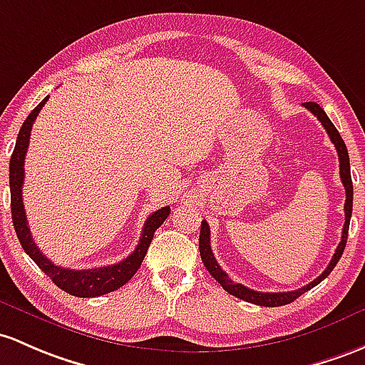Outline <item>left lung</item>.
Here are the masks:
<instances>
[{
	"label": "left lung",
	"mask_w": 365,
	"mask_h": 365,
	"mask_svg": "<svg viewBox=\"0 0 365 365\" xmlns=\"http://www.w3.org/2000/svg\"><path fill=\"white\" fill-rule=\"evenodd\" d=\"M304 108L308 111H312L313 115L319 118L320 123L324 125V128L327 130L329 137H331L332 144L336 146V151H338L339 156V175H341V181H343L344 191H346V200H344V226H343V235H341V242L336 249L334 256H332L331 262H329L327 268L324 269L322 275L317 277L315 280L309 282L308 285L304 287L297 289V291H291V292H257L252 291V289L245 287V285L237 284L230 278L228 273L217 264L215 261L212 249H210V228L207 225V221H202V228H200V242H198V249H200V256H202L203 264H205L207 272L212 275L215 280L221 284V287L225 289L226 292L233 294L235 297H240V299L247 301V303H254V304H259V307H284V304L292 303L294 299L304 294L309 289H313L315 285H319L320 282L324 280L329 273L334 269V266L338 264L339 257L343 256V250L346 247V238H348V228H350V217H351V207H354V184H351V174H350V158H348V150H346V144L344 140L341 139L338 128L332 125V121L329 120V116L325 115V111L320 108L317 103H304Z\"/></svg>",
	"instance_id": "left-lung-1"
}]
</instances>
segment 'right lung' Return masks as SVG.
I'll list each match as a JSON object with an SVG mask.
<instances>
[{
	"label": "right lung",
	"mask_w": 365,
	"mask_h": 365,
	"mask_svg": "<svg viewBox=\"0 0 365 365\" xmlns=\"http://www.w3.org/2000/svg\"><path fill=\"white\" fill-rule=\"evenodd\" d=\"M48 97L41 101L33 111L29 113L24 123H22L21 132L17 135V143H15V150L11 153L10 158V200H11V219H14V228L17 233L19 242H21L22 249L29 257L40 266L43 273H46L52 278L53 284L58 289L66 291L71 296L76 297H96L103 296V294L113 292L120 289L121 285L127 284L132 277L135 275L137 269L140 268L144 256L148 252L153 235L155 231L163 225V221L170 214V207H162L156 212H153L144 222L143 233H140L139 244L135 250L127 257V259L116 262L111 266H103V268H92V269H69L64 266L53 264L45 254L38 249L34 244L33 237H31V230L27 226V217L24 210V203H22V184H24V160L27 146H29L31 139V128H33L34 120H36L38 113L45 106Z\"/></svg>",
	"instance_id": "1"
}]
</instances>
